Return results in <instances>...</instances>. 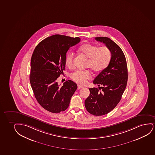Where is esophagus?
<instances>
[{
	"label": "esophagus",
	"mask_w": 155,
	"mask_h": 155,
	"mask_svg": "<svg viewBox=\"0 0 155 155\" xmlns=\"http://www.w3.org/2000/svg\"><path fill=\"white\" fill-rule=\"evenodd\" d=\"M83 88V86H82V85H78V90H80L81 88Z\"/></svg>",
	"instance_id": "34e87169"
}]
</instances>
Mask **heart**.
Segmentation results:
<instances>
[{
  "label": "heart",
  "mask_w": 155,
  "mask_h": 155,
  "mask_svg": "<svg viewBox=\"0 0 155 155\" xmlns=\"http://www.w3.org/2000/svg\"><path fill=\"white\" fill-rule=\"evenodd\" d=\"M78 50L87 59L86 68H90L93 72L98 73L107 67L111 59V52L106 46L101 47L90 43L85 44L79 48ZM74 53L70 51L67 53L65 63L69 68L73 67ZM71 78L78 84H83L91 78V73L89 70H77L71 74Z\"/></svg>",
  "instance_id": "1"
}]
</instances>
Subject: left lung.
Here are the masks:
<instances>
[{"label": "left lung", "instance_id": "left-lung-1", "mask_svg": "<svg viewBox=\"0 0 155 155\" xmlns=\"http://www.w3.org/2000/svg\"><path fill=\"white\" fill-rule=\"evenodd\" d=\"M95 40L110 49L111 59L107 67L93 82L101 91L95 87L89 88L90 94L85 101V106L90 114L102 116L112 111L121 100L127 83V66L123 52L115 42L103 37Z\"/></svg>", "mask_w": 155, "mask_h": 155}]
</instances>
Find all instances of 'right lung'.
I'll use <instances>...</instances> for the list:
<instances>
[{"mask_svg":"<svg viewBox=\"0 0 155 155\" xmlns=\"http://www.w3.org/2000/svg\"><path fill=\"white\" fill-rule=\"evenodd\" d=\"M80 40L78 37L55 35L41 41L34 50L30 82L38 102L49 112L58 113L67 110L77 89L72 81H67L60 87L57 80L65 70L67 51Z\"/></svg>","mask_w":155,"mask_h":155,"instance_id":"1","label":"right lung"}]
</instances>
